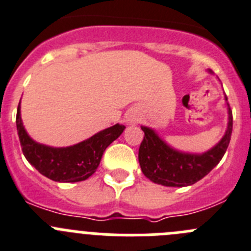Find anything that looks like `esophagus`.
Segmentation results:
<instances>
[{"label": "esophagus", "mask_w": 251, "mask_h": 251, "mask_svg": "<svg viewBox=\"0 0 251 251\" xmlns=\"http://www.w3.org/2000/svg\"><path fill=\"white\" fill-rule=\"evenodd\" d=\"M137 120H139V118H137L135 114H131V115H128V116H127V123L128 124H135Z\"/></svg>", "instance_id": "obj_1"}]
</instances>
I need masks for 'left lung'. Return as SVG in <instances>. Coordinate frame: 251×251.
<instances>
[{"mask_svg":"<svg viewBox=\"0 0 251 251\" xmlns=\"http://www.w3.org/2000/svg\"><path fill=\"white\" fill-rule=\"evenodd\" d=\"M229 123L226 135L209 151L201 154L184 153L168 146L152 128L141 126L145 132L140 145L139 162L147 178L167 187L191 186L207 176L223 158L229 146L233 130V114L229 107Z\"/></svg>","mask_w":251,"mask_h":251,"instance_id":"1","label":"left lung"}]
</instances>
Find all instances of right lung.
Returning <instances> with one entry per match:
<instances>
[{"label": "right lung", "instance_id": "1", "mask_svg": "<svg viewBox=\"0 0 251 251\" xmlns=\"http://www.w3.org/2000/svg\"><path fill=\"white\" fill-rule=\"evenodd\" d=\"M16 125L21 147L28 162L47 178L65 183L89 178L99 167L106 147L125 130V126L116 124L74 146L57 149L37 144L28 136L21 119L20 105L17 107Z\"/></svg>", "mask_w": 251, "mask_h": 251}]
</instances>
